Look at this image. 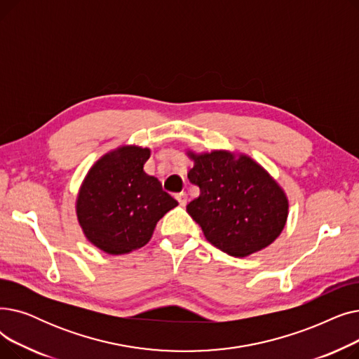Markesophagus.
I'll use <instances>...</instances> for the list:
<instances>
[{
	"mask_svg": "<svg viewBox=\"0 0 359 359\" xmlns=\"http://www.w3.org/2000/svg\"><path fill=\"white\" fill-rule=\"evenodd\" d=\"M176 199L179 201L180 206H186V205H187V201H189V198H187V195H186L184 192L177 194V195H176Z\"/></svg>",
	"mask_w": 359,
	"mask_h": 359,
	"instance_id": "34e87169",
	"label": "esophagus"
}]
</instances>
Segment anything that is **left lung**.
<instances>
[{"label":"left lung","instance_id":"left-lung-1","mask_svg":"<svg viewBox=\"0 0 359 359\" xmlns=\"http://www.w3.org/2000/svg\"><path fill=\"white\" fill-rule=\"evenodd\" d=\"M186 156L194 161L187 177L201 189L186 210L205 238L234 257L271 246L285 229L290 201L268 170L230 149H186Z\"/></svg>","mask_w":359,"mask_h":359}]
</instances>
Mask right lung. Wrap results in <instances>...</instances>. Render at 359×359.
Listing matches in <instances>:
<instances>
[{"mask_svg":"<svg viewBox=\"0 0 359 359\" xmlns=\"http://www.w3.org/2000/svg\"><path fill=\"white\" fill-rule=\"evenodd\" d=\"M149 148L119 145L87 172L75 201L83 234L107 255H126L151 240L157 222L179 205L144 172Z\"/></svg>","mask_w":359,"mask_h":359,"instance_id":"right-lung-1","label":"right lung"}]
</instances>
